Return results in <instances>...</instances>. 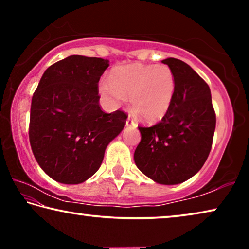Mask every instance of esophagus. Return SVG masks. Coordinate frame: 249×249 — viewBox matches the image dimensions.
Masks as SVG:
<instances>
[{"label":"esophagus","mask_w":249,"mask_h":249,"mask_svg":"<svg viewBox=\"0 0 249 249\" xmlns=\"http://www.w3.org/2000/svg\"><path fill=\"white\" fill-rule=\"evenodd\" d=\"M135 125H136L135 124V122L128 116L127 120H126V126H135Z\"/></svg>","instance_id":"1"}]
</instances>
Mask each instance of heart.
Returning <instances> with one entry per match:
<instances>
[{
	"label": "heart",
	"mask_w": 249,
	"mask_h": 249,
	"mask_svg": "<svg viewBox=\"0 0 249 249\" xmlns=\"http://www.w3.org/2000/svg\"><path fill=\"white\" fill-rule=\"evenodd\" d=\"M175 91L174 71L166 65L119 66L111 71L109 81L99 83L100 94L108 105L119 107L129 98L135 113L149 123L167 114Z\"/></svg>",
	"instance_id": "b5f03b06"
}]
</instances>
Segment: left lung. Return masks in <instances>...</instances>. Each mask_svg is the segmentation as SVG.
I'll use <instances>...</instances> for the list:
<instances>
[{
	"instance_id": "8db88e82",
	"label": "left lung",
	"mask_w": 249,
	"mask_h": 249,
	"mask_svg": "<svg viewBox=\"0 0 249 249\" xmlns=\"http://www.w3.org/2000/svg\"><path fill=\"white\" fill-rule=\"evenodd\" d=\"M161 62L174 71V100L159 123L138 127L142 140L134 160L155 182L178 184L195 176L208 159L216 117L204 80L179 59L167 58Z\"/></svg>"
}]
</instances>
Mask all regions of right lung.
Masks as SVG:
<instances>
[{
  "mask_svg": "<svg viewBox=\"0 0 249 249\" xmlns=\"http://www.w3.org/2000/svg\"><path fill=\"white\" fill-rule=\"evenodd\" d=\"M108 66L107 59L72 54L47 68L34 92L29 142L57 182L78 184L93 176L126 124L123 111L100 107L99 80Z\"/></svg>",
  "mask_w": 249,
  "mask_h": 249,
  "instance_id": "1",
  "label": "right lung"
}]
</instances>
